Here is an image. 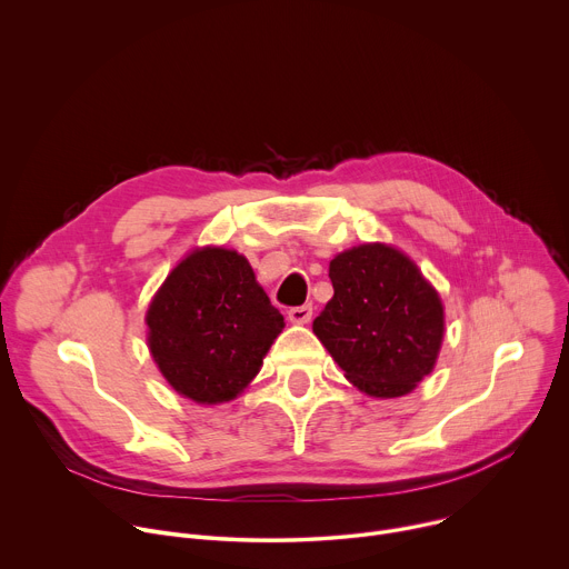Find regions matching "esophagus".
Returning a JSON list of instances; mask_svg holds the SVG:
<instances>
[{"instance_id": "obj_1", "label": "esophagus", "mask_w": 569, "mask_h": 569, "mask_svg": "<svg viewBox=\"0 0 569 569\" xmlns=\"http://www.w3.org/2000/svg\"><path fill=\"white\" fill-rule=\"evenodd\" d=\"M312 317V306L310 303H303V306H292L288 310V319L295 321V323H308Z\"/></svg>"}]
</instances>
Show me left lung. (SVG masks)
<instances>
[{"instance_id":"8db88e82","label":"left lung","mask_w":569,"mask_h":569,"mask_svg":"<svg viewBox=\"0 0 569 569\" xmlns=\"http://www.w3.org/2000/svg\"><path fill=\"white\" fill-rule=\"evenodd\" d=\"M329 277L336 295L312 321L315 336L369 396L412 391L441 349L437 290L408 257L380 242L338 254Z\"/></svg>"}]
</instances>
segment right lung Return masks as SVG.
<instances>
[{"instance_id":"1","label":"right lung","mask_w":569,"mask_h":569,"mask_svg":"<svg viewBox=\"0 0 569 569\" xmlns=\"http://www.w3.org/2000/svg\"><path fill=\"white\" fill-rule=\"evenodd\" d=\"M146 321L159 371L204 405L236 398L283 329L248 259L222 248L191 252L154 295Z\"/></svg>"}]
</instances>
